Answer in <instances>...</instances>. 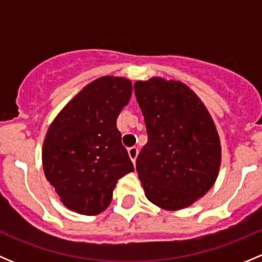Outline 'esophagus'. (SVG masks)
Here are the masks:
<instances>
[{"mask_svg":"<svg viewBox=\"0 0 262 262\" xmlns=\"http://www.w3.org/2000/svg\"><path fill=\"white\" fill-rule=\"evenodd\" d=\"M138 152H139V149L137 147H132V148H129V149H128L129 157H130V160L133 161V163H136L137 156H138Z\"/></svg>","mask_w":262,"mask_h":262,"instance_id":"1","label":"esophagus"}]
</instances>
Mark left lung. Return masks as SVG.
<instances>
[{
    "mask_svg": "<svg viewBox=\"0 0 262 262\" xmlns=\"http://www.w3.org/2000/svg\"><path fill=\"white\" fill-rule=\"evenodd\" d=\"M148 142L137 158L146 196L178 210L207 194L221 166V143L199 97L179 81L150 78L134 83Z\"/></svg>",
    "mask_w": 262,
    "mask_h": 262,
    "instance_id": "obj_1",
    "label": "left lung"
}]
</instances>
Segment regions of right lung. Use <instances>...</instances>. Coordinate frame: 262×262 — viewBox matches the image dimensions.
I'll use <instances>...</instances> for the list:
<instances>
[{
	"instance_id": "1",
	"label": "right lung",
	"mask_w": 262,
	"mask_h": 262,
	"mask_svg": "<svg viewBox=\"0 0 262 262\" xmlns=\"http://www.w3.org/2000/svg\"><path fill=\"white\" fill-rule=\"evenodd\" d=\"M130 95L126 78H97L49 126L43 144L44 173L68 209L84 215L101 213L119 179L134 171L116 128Z\"/></svg>"
}]
</instances>
